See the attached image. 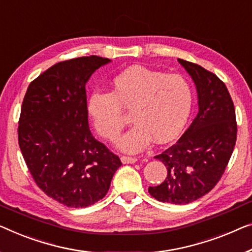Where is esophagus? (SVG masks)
Listing matches in <instances>:
<instances>
[{"instance_id": "1", "label": "esophagus", "mask_w": 252, "mask_h": 252, "mask_svg": "<svg viewBox=\"0 0 252 252\" xmlns=\"http://www.w3.org/2000/svg\"><path fill=\"white\" fill-rule=\"evenodd\" d=\"M121 160L123 164H134L138 160L137 157H131V156H122Z\"/></svg>"}]
</instances>
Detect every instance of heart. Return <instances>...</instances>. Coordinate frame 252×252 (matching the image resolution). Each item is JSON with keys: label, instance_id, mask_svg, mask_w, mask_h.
Returning a JSON list of instances; mask_svg holds the SVG:
<instances>
[{"label": "heart", "instance_id": "obj_1", "mask_svg": "<svg viewBox=\"0 0 252 252\" xmlns=\"http://www.w3.org/2000/svg\"><path fill=\"white\" fill-rule=\"evenodd\" d=\"M192 107V92L185 78L132 65L112 81L111 93L95 92L87 111L100 136L114 140L130 112L134 126L118 141L119 149L138 153L152 142H167L181 132Z\"/></svg>", "mask_w": 252, "mask_h": 252}]
</instances>
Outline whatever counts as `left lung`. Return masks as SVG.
Segmentation results:
<instances>
[{
    "mask_svg": "<svg viewBox=\"0 0 252 252\" xmlns=\"http://www.w3.org/2000/svg\"><path fill=\"white\" fill-rule=\"evenodd\" d=\"M178 61L196 85L199 111L182 137L155 156L167 176L148 191L162 202L185 205L208 193L222 178L235 146L236 121L224 82L200 65Z\"/></svg>",
    "mask_w": 252,
    "mask_h": 252,
    "instance_id": "left-lung-1",
    "label": "left lung"
}]
</instances>
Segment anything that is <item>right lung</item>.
Wrapping results in <instances>:
<instances>
[{"label": "right lung", "mask_w": 252, "mask_h": 252, "mask_svg": "<svg viewBox=\"0 0 252 252\" xmlns=\"http://www.w3.org/2000/svg\"><path fill=\"white\" fill-rule=\"evenodd\" d=\"M110 59L90 55L59 62L30 82L21 106L18 140L36 185L67 207L105 197L120 158L93 137L86 84Z\"/></svg>", "instance_id": "add662e5"}]
</instances>
